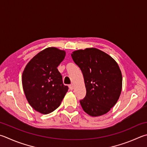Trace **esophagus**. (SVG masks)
<instances>
[{"instance_id": "esophagus-1", "label": "esophagus", "mask_w": 147, "mask_h": 147, "mask_svg": "<svg viewBox=\"0 0 147 147\" xmlns=\"http://www.w3.org/2000/svg\"><path fill=\"white\" fill-rule=\"evenodd\" d=\"M69 89L71 90H73L74 89V85L73 84H71V85H69Z\"/></svg>"}]
</instances>
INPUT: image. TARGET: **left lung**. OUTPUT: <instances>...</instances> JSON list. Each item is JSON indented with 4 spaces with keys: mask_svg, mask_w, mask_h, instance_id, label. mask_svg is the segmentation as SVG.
Returning a JSON list of instances; mask_svg holds the SVG:
<instances>
[{
    "mask_svg": "<svg viewBox=\"0 0 147 147\" xmlns=\"http://www.w3.org/2000/svg\"><path fill=\"white\" fill-rule=\"evenodd\" d=\"M71 57L81 69L86 88V95L80 100L82 109L91 116L108 113L121 91L122 75L118 63L96 48L75 51Z\"/></svg>",
    "mask_w": 147,
    "mask_h": 147,
    "instance_id": "1",
    "label": "left lung"
}]
</instances>
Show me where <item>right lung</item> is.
<instances>
[{
  "mask_svg": "<svg viewBox=\"0 0 147 147\" xmlns=\"http://www.w3.org/2000/svg\"><path fill=\"white\" fill-rule=\"evenodd\" d=\"M65 56L64 51L47 48L32 58L23 72L26 97L32 107L42 114L57 109L69 89L63 85L62 76L57 69Z\"/></svg>",
  "mask_w": 147,
  "mask_h": 147,
  "instance_id": "right-lung-1",
  "label": "right lung"
}]
</instances>
